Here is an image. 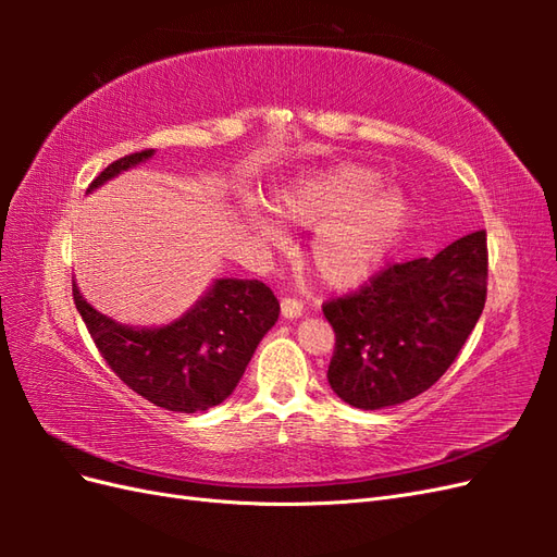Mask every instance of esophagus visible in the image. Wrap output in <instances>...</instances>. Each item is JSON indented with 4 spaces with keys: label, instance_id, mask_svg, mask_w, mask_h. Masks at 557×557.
Wrapping results in <instances>:
<instances>
[{
    "label": "esophagus",
    "instance_id": "obj_1",
    "mask_svg": "<svg viewBox=\"0 0 557 557\" xmlns=\"http://www.w3.org/2000/svg\"><path fill=\"white\" fill-rule=\"evenodd\" d=\"M281 313H283V318H288V320H295V318H299L301 313H305V305H301L299 299H293V297H285L283 301H281Z\"/></svg>",
    "mask_w": 557,
    "mask_h": 557
}]
</instances>
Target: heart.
Here are the masks:
<instances>
[{
	"instance_id": "obj_1",
	"label": "heart",
	"mask_w": 557,
	"mask_h": 557,
	"mask_svg": "<svg viewBox=\"0 0 557 557\" xmlns=\"http://www.w3.org/2000/svg\"><path fill=\"white\" fill-rule=\"evenodd\" d=\"M379 185L376 172L342 164L299 176L274 195V209L283 221L315 230L307 260L332 288H352L376 274L411 221L407 195ZM246 215L264 242H285L274 218L260 209H248Z\"/></svg>"
}]
</instances>
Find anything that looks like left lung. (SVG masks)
<instances>
[{"mask_svg":"<svg viewBox=\"0 0 557 557\" xmlns=\"http://www.w3.org/2000/svg\"><path fill=\"white\" fill-rule=\"evenodd\" d=\"M485 232H471L434 258L381 269L358 293L325 301L336 334L327 381L364 411L425 393L458 358L485 307Z\"/></svg>","mask_w":557,"mask_h":557,"instance_id":"8db88e82","label":"left lung"}]
</instances>
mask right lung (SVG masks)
Returning a JSON list of instances; mask_svg holds the SVG:
<instances>
[{"mask_svg": "<svg viewBox=\"0 0 557 557\" xmlns=\"http://www.w3.org/2000/svg\"><path fill=\"white\" fill-rule=\"evenodd\" d=\"M148 158L153 148L111 162L88 193ZM74 305L117 379L156 407L178 413L207 411L227 399L281 311L262 281L246 278H215L195 307L162 327L115 323L88 305L76 281Z\"/></svg>", "mask_w": 557, "mask_h": 557, "instance_id": "right-lung-1", "label": "right lung"}]
</instances>
